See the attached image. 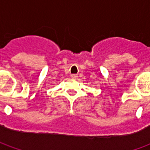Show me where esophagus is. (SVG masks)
Masks as SVG:
<instances>
[{
    "mask_svg": "<svg viewBox=\"0 0 150 150\" xmlns=\"http://www.w3.org/2000/svg\"><path fill=\"white\" fill-rule=\"evenodd\" d=\"M71 78L72 79L77 78V75H75V74H73V75H71Z\"/></svg>",
    "mask_w": 150,
    "mask_h": 150,
    "instance_id": "1",
    "label": "esophagus"
}]
</instances>
